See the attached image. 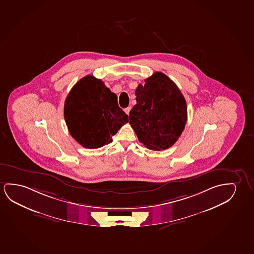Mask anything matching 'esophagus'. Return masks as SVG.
Masks as SVG:
<instances>
[{
  "label": "esophagus",
  "mask_w": 254,
  "mask_h": 254,
  "mask_svg": "<svg viewBox=\"0 0 254 254\" xmlns=\"http://www.w3.org/2000/svg\"><path fill=\"white\" fill-rule=\"evenodd\" d=\"M130 110H131V107H127V108H125V113L126 114H127L128 115L129 113H130Z\"/></svg>",
  "instance_id": "obj_1"
}]
</instances>
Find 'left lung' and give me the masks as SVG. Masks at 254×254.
<instances>
[{
  "instance_id": "left-lung-1",
  "label": "left lung",
  "mask_w": 254,
  "mask_h": 254,
  "mask_svg": "<svg viewBox=\"0 0 254 254\" xmlns=\"http://www.w3.org/2000/svg\"><path fill=\"white\" fill-rule=\"evenodd\" d=\"M135 95L129 123L140 142L155 151L173 146L187 122V105L177 85L165 74L155 72L138 85Z\"/></svg>"
}]
</instances>
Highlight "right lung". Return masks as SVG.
I'll return each mask as SVG.
<instances>
[{
    "label": "right lung",
    "mask_w": 254,
    "mask_h": 254,
    "mask_svg": "<svg viewBox=\"0 0 254 254\" xmlns=\"http://www.w3.org/2000/svg\"><path fill=\"white\" fill-rule=\"evenodd\" d=\"M117 96L92 75L81 78L66 97L64 115L70 135L85 148H99L113 140L128 116Z\"/></svg>",
    "instance_id": "obj_1"
}]
</instances>
